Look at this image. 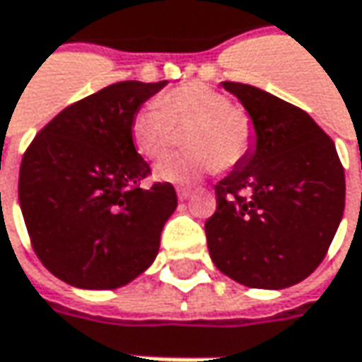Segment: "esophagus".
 Listing matches in <instances>:
<instances>
[{
	"mask_svg": "<svg viewBox=\"0 0 362 362\" xmlns=\"http://www.w3.org/2000/svg\"><path fill=\"white\" fill-rule=\"evenodd\" d=\"M176 194H178V200H180V202H186V200H190L194 196L192 190H188V188H178V192Z\"/></svg>",
	"mask_w": 362,
	"mask_h": 362,
	"instance_id": "esophagus-1",
	"label": "esophagus"
}]
</instances>
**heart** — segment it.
Listing matches in <instances>:
<instances>
[{"label":"heart","mask_w":362,"mask_h":362,"mask_svg":"<svg viewBox=\"0 0 362 362\" xmlns=\"http://www.w3.org/2000/svg\"><path fill=\"white\" fill-rule=\"evenodd\" d=\"M186 146L192 152L172 154L154 168L158 180L190 184L216 168L243 162L255 142L248 114L232 106L230 98L204 83H186L170 90L162 100H150L136 110L130 134L144 158H160L168 150L176 128H190Z\"/></svg>","instance_id":"heart-1"}]
</instances>
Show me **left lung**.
I'll return each instance as SVG.
<instances>
[{
	"mask_svg": "<svg viewBox=\"0 0 362 362\" xmlns=\"http://www.w3.org/2000/svg\"><path fill=\"white\" fill-rule=\"evenodd\" d=\"M255 126L243 162L216 184L206 220L210 258L250 288L281 291L322 262L344 210V170L334 142L300 107L260 88L222 81Z\"/></svg>",
	"mask_w": 362,
	"mask_h": 362,
	"instance_id": "left-lung-1",
	"label": "left lung"
}]
</instances>
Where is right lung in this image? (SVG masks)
Wrapping results in <instances>:
<instances>
[{
  "label": "right lung",
  "instance_id": "obj_1",
  "mask_svg": "<svg viewBox=\"0 0 362 362\" xmlns=\"http://www.w3.org/2000/svg\"><path fill=\"white\" fill-rule=\"evenodd\" d=\"M166 83H112L62 110L23 154L21 214L35 255L59 281L112 291L156 260L178 198L168 182L142 188L150 166L130 126Z\"/></svg>",
  "mask_w": 362,
  "mask_h": 362
}]
</instances>
